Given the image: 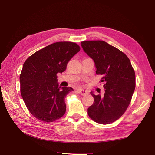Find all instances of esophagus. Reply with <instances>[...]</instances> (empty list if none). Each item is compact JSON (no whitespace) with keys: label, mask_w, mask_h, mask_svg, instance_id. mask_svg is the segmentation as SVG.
Segmentation results:
<instances>
[{"label":"esophagus","mask_w":155,"mask_h":155,"mask_svg":"<svg viewBox=\"0 0 155 155\" xmlns=\"http://www.w3.org/2000/svg\"><path fill=\"white\" fill-rule=\"evenodd\" d=\"M78 92L79 94L82 95H85L88 94V92L85 90H84V89H79V90H78Z\"/></svg>","instance_id":"34e87169"}]
</instances>
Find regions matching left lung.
<instances>
[{"label":"left lung","instance_id":"1","mask_svg":"<svg viewBox=\"0 0 155 155\" xmlns=\"http://www.w3.org/2000/svg\"><path fill=\"white\" fill-rule=\"evenodd\" d=\"M84 52L94 61L96 73L101 75L105 93L95 95L94 104L88 108L93 120L108 124L125 112L135 89V72L127 56L117 48L104 41L81 42Z\"/></svg>","mask_w":155,"mask_h":155}]
</instances>
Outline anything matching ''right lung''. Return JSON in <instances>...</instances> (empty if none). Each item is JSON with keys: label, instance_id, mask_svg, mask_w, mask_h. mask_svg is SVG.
<instances>
[{"label": "right lung", "instance_id": "1", "mask_svg": "<svg viewBox=\"0 0 155 155\" xmlns=\"http://www.w3.org/2000/svg\"><path fill=\"white\" fill-rule=\"evenodd\" d=\"M80 50L75 43L57 42L36 51L24 62L20 75L21 94L28 109L38 119L50 123L64 114V98L73 89L59 87L56 74L66 70Z\"/></svg>", "mask_w": 155, "mask_h": 155}]
</instances>
